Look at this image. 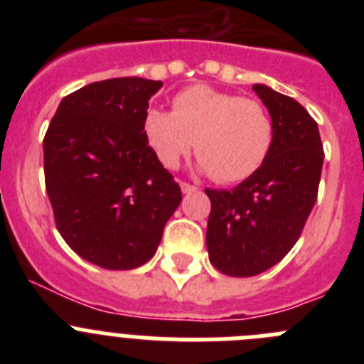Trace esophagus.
<instances>
[{"instance_id":"34e87169","label":"esophagus","mask_w":364,"mask_h":364,"mask_svg":"<svg viewBox=\"0 0 364 364\" xmlns=\"http://www.w3.org/2000/svg\"><path fill=\"white\" fill-rule=\"evenodd\" d=\"M180 189H182V193H193L197 191V188L191 184H188V182H180Z\"/></svg>"}]
</instances>
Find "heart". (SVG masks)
<instances>
[{"label":"heart","mask_w":364,"mask_h":364,"mask_svg":"<svg viewBox=\"0 0 364 364\" xmlns=\"http://www.w3.org/2000/svg\"><path fill=\"white\" fill-rule=\"evenodd\" d=\"M142 133L162 166L176 167L195 146L202 171L222 184H235L268 159L273 122L257 100L193 85L173 98L171 112L147 109Z\"/></svg>","instance_id":"obj_1"}]
</instances>
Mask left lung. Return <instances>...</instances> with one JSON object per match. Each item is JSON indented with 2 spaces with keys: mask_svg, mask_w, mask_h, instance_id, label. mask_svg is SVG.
<instances>
[{
  "mask_svg": "<svg viewBox=\"0 0 364 364\" xmlns=\"http://www.w3.org/2000/svg\"><path fill=\"white\" fill-rule=\"evenodd\" d=\"M273 122L268 159L231 191L205 189L211 200L205 246L224 275L253 277L295 246L314 210L323 171L317 122L290 96L255 83Z\"/></svg>",
  "mask_w": 364,
  "mask_h": 364,
  "instance_id": "8db88e82",
  "label": "left lung"
}]
</instances>
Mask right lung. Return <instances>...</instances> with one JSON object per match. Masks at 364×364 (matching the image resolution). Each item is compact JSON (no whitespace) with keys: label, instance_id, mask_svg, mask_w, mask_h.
Segmentation results:
<instances>
[{"label":"right lung","instance_id":"add662e5","mask_svg":"<svg viewBox=\"0 0 364 364\" xmlns=\"http://www.w3.org/2000/svg\"><path fill=\"white\" fill-rule=\"evenodd\" d=\"M162 82L112 78L65 96L43 138L45 186L60 235L105 269H133L156 253L182 202L180 186L142 133Z\"/></svg>","mask_w":364,"mask_h":364}]
</instances>
